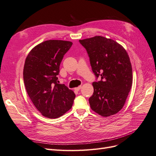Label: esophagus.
<instances>
[{
    "instance_id": "esophagus-1",
    "label": "esophagus",
    "mask_w": 156,
    "mask_h": 156,
    "mask_svg": "<svg viewBox=\"0 0 156 156\" xmlns=\"http://www.w3.org/2000/svg\"><path fill=\"white\" fill-rule=\"evenodd\" d=\"M81 87H82V86H78V87H76V88H74V90H75L76 91H79V90H80V89H81Z\"/></svg>"
}]
</instances>
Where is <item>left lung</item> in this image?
I'll return each mask as SVG.
<instances>
[{
    "mask_svg": "<svg viewBox=\"0 0 156 156\" xmlns=\"http://www.w3.org/2000/svg\"><path fill=\"white\" fill-rule=\"evenodd\" d=\"M87 51L96 79L91 108L103 117L118 113L126 103L133 83L132 67L126 50L112 39L96 36L80 40Z\"/></svg>",
    "mask_w": 156,
    "mask_h": 156,
    "instance_id": "8db88e82",
    "label": "left lung"
}]
</instances>
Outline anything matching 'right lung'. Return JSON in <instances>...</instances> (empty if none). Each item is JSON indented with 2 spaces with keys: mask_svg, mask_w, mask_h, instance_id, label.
<instances>
[{
  "mask_svg": "<svg viewBox=\"0 0 156 156\" xmlns=\"http://www.w3.org/2000/svg\"><path fill=\"white\" fill-rule=\"evenodd\" d=\"M72 45L69 41H44L33 48L25 59L26 91L36 108L46 118H59L73 105L74 93L65 84L58 83L57 78L61 62Z\"/></svg>",
  "mask_w": 156,
  "mask_h": 156,
  "instance_id": "1",
  "label": "right lung"
}]
</instances>
